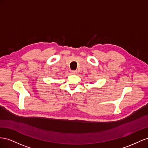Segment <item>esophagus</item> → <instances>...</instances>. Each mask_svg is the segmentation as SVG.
<instances>
[{
	"label": "esophagus",
	"mask_w": 148,
	"mask_h": 148,
	"mask_svg": "<svg viewBox=\"0 0 148 148\" xmlns=\"http://www.w3.org/2000/svg\"><path fill=\"white\" fill-rule=\"evenodd\" d=\"M71 73L72 74H77V71H71Z\"/></svg>",
	"instance_id": "obj_1"
}]
</instances>
